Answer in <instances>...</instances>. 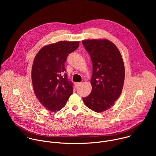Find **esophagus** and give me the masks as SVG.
I'll return each instance as SVG.
<instances>
[{"label": "esophagus", "mask_w": 156, "mask_h": 156, "mask_svg": "<svg viewBox=\"0 0 156 156\" xmlns=\"http://www.w3.org/2000/svg\"><path fill=\"white\" fill-rule=\"evenodd\" d=\"M81 84H82L81 83H75V87L78 88V87H80L81 86Z\"/></svg>", "instance_id": "34e87169"}]
</instances>
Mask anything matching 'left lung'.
I'll return each instance as SVG.
<instances>
[{"label": "left lung", "mask_w": 156, "mask_h": 156, "mask_svg": "<svg viewBox=\"0 0 156 156\" xmlns=\"http://www.w3.org/2000/svg\"><path fill=\"white\" fill-rule=\"evenodd\" d=\"M93 63L91 94L83 98L85 105L96 112L108 109L120 96L125 66L118 48L107 39L82 41Z\"/></svg>", "instance_id": "obj_1"}]
</instances>
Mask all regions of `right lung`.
Segmentation results:
<instances>
[{
    "label": "right lung",
    "instance_id": "right-lung-1",
    "mask_svg": "<svg viewBox=\"0 0 156 156\" xmlns=\"http://www.w3.org/2000/svg\"><path fill=\"white\" fill-rule=\"evenodd\" d=\"M79 43L64 41L49 44L34 58L31 71L34 91L42 105L51 112L61 110L73 93V83L65 73L64 64Z\"/></svg>",
    "mask_w": 156,
    "mask_h": 156
}]
</instances>
